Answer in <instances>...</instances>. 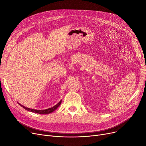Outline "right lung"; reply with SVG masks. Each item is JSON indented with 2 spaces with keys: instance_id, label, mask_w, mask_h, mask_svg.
Masks as SVG:
<instances>
[{
  "instance_id": "add662e5",
  "label": "right lung",
  "mask_w": 146,
  "mask_h": 146,
  "mask_svg": "<svg viewBox=\"0 0 146 146\" xmlns=\"http://www.w3.org/2000/svg\"><path fill=\"white\" fill-rule=\"evenodd\" d=\"M61 101H60L57 105H56L55 106H52V108L47 109V110H34V109H30L28 108H26L25 106H24L23 105H21L20 104H19L22 107H23L25 110L31 111V112H35V113H40V114H48L50 113H51L52 112H53L54 111H55L58 107L59 106V105L61 104Z\"/></svg>"
}]
</instances>
